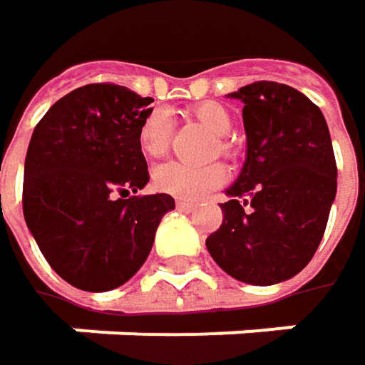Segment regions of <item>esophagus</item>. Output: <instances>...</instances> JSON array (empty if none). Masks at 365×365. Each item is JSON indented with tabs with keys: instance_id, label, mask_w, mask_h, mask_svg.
Returning a JSON list of instances; mask_svg holds the SVG:
<instances>
[{
	"instance_id": "34e87169",
	"label": "esophagus",
	"mask_w": 365,
	"mask_h": 365,
	"mask_svg": "<svg viewBox=\"0 0 365 365\" xmlns=\"http://www.w3.org/2000/svg\"><path fill=\"white\" fill-rule=\"evenodd\" d=\"M176 207H178V210H182V212H191V210H195L197 205L193 204V202H185V200H176Z\"/></svg>"
}]
</instances>
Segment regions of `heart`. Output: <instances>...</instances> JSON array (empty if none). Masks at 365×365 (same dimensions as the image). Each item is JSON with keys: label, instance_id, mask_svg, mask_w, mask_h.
I'll return each mask as SVG.
<instances>
[{"label": "heart", "instance_id": "1", "mask_svg": "<svg viewBox=\"0 0 365 365\" xmlns=\"http://www.w3.org/2000/svg\"><path fill=\"white\" fill-rule=\"evenodd\" d=\"M193 117L204 123L205 128L225 138L231 134L233 121L231 113L220 105V103H200L193 107ZM138 145L145 155L149 158H160L168 151L170 145V119L165 111H153L149 115L140 130H138ZM225 149V147H222ZM227 178V172L220 163H207V165H187L178 161H168L161 163L160 168L153 172V185L160 189L161 193L180 197V200H202L210 191L218 189Z\"/></svg>", "mask_w": 365, "mask_h": 365}]
</instances>
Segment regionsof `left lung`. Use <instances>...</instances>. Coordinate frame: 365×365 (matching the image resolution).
I'll return each instance as SVG.
<instances>
[{
	"label": "left lung",
	"mask_w": 365,
	"mask_h": 365,
	"mask_svg": "<svg viewBox=\"0 0 365 365\" xmlns=\"http://www.w3.org/2000/svg\"><path fill=\"white\" fill-rule=\"evenodd\" d=\"M229 98L244 103L246 161L205 248L231 277L273 286L300 273L324 237L336 197L330 130L319 107L286 83L256 81Z\"/></svg>",
	"instance_id": "1"
}]
</instances>
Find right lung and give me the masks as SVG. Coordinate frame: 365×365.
Masks as SVG:
<instances>
[{
    "label": "right lung",
    "instance_id": "right-lung-1",
    "mask_svg": "<svg viewBox=\"0 0 365 365\" xmlns=\"http://www.w3.org/2000/svg\"><path fill=\"white\" fill-rule=\"evenodd\" d=\"M151 103L123 86L90 83L56 101L33 130L24 220L50 267L79 290L125 284L174 210L165 193L123 200L149 182L138 130Z\"/></svg>",
    "mask_w": 365,
    "mask_h": 365
}]
</instances>
